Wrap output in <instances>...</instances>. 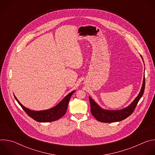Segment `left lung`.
I'll return each instance as SVG.
<instances>
[{
  "mask_svg": "<svg viewBox=\"0 0 155 155\" xmlns=\"http://www.w3.org/2000/svg\"><path fill=\"white\" fill-rule=\"evenodd\" d=\"M145 78L144 75L142 89L138 96L128 107L120 110H104L101 108L90 97H89L91 105V112L92 115L96 118V119L97 121L102 123L117 122L126 119V118L129 117L134 111L139 100L140 99L143 94L145 90Z\"/></svg>",
  "mask_w": 155,
  "mask_h": 155,
  "instance_id": "1",
  "label": "left lung"
}]
</instances>
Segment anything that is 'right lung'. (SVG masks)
<instances>
[{"mask_svg": "<svg viewBox=\"0 0 155 155\" xmlns=\"http://www.w3.org/2000/svg\"><path fill=\"white\" fill-rule=\"evenodd\" d=\"M75 91H73L71 92L54 107L46 110H42V111L31 110L22 105L15 96V97L22 108L25 110V112L30 117L38 122L46 123L58 120L65 115L66 112H67L69 100Z\"/></svg>", "mask_w": 155, "mask_h": 155, "instance_id": "right-lung-1", "label": "right lung"}]
</instances>
